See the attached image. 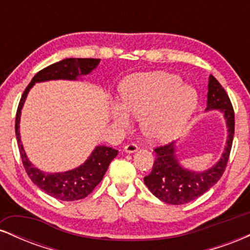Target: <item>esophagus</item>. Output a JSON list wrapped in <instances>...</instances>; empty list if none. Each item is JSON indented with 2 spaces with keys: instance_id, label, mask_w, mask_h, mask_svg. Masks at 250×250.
<instances>
[{
  "instance_id": "1",
  "label": "esophagus",
  "mask_w": 250,
  "mask_h": 250,
  "mask_svg": "<svg viewBox=\"0 0 250 250\" xmlns=\"http://www.w3.org/2000/svg\"><path fill=\"white\" fill-rule=\"evenodd\" d=\"M139 150V147H137L136 145H135V143H129V145H127L125 147V153H135V151H137Z\"/></svg>"
}]
</instances>
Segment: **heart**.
<instances>
[{
  "instance_id": "1",
  "label": "heart",
  "mask_w": 250,
  "mask_h": 250,
  "mask_svg": "<svg viewBox=\"0 0 250 250\" xmlns=\"http://www.w3.org/2000/svg\"><path fill=\"white\" fill-rule=\"evenodd\" d=\"M121 101L114 103L111 116L119 127L129 128L128 115L140 119L143 135L151 142L173 141L188 127L199 96L173 74H134L123 81Z\"/></svg>"
}]
</instances>
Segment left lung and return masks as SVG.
Returning <instances> with one entry per match:
<instances>
[{
	"label": "left lung",
	"instance_id": "obj_1",
	"mask_svg": "<svg viewBox=\"0 0 250 250\" xmlns=\"http://www.w3.org/2000/svg\"><path fill=\"white\" fill-rule=\"evenodd\" d=\"M206 110H219L226 120L228 136L222 156L207 170L195 171L180 163L176 156V142L157 147L155 149L156 157L153 169L145 177V183L149 190L163 202L185 205L194 201L213 187L225 171L234 137V109L226 90L213 75L209 76Z\"/></svg>",
	"mask_w": 250,
	"mask_h": 250
}]
</instances>
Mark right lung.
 <instances>
[{
	"label": "right lung",
	"instance_id": "1",
	"mask_svg": "<svg viewBox=\"0 0 250 250\" xmlns=\"http://www.w3.org/2000/svg\"><path fill=\"white\" fill-rule=\"evenodd\" d=\"M99 63L100 59H65L48 65L33 77L20 100L16 113L15 133L22 163L28 176L37 187L57 200L75 201L88 196L94 190V188L101 182L109 165L115 159L119 151L111 147L97 146L84 163H82L77 168L62 171V173H45V171L40 170L29 161L21 142V135H20L21 110L23 108L28 93L35 83L51 81V80L76 81L82 76L90 74L99 65Z\"/></svg>",
	"mask_w": 250,
	"mask_h": 250
}]
</instances>
